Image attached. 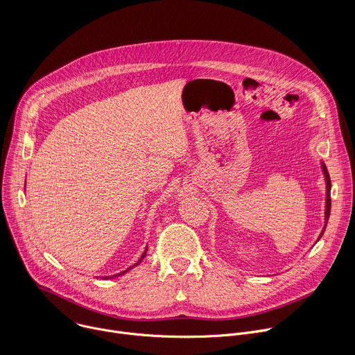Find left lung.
<instances>
[{"label":"left lung","instance_id":"left-lung-1","mask_svg":"<svg viewBox=\"0 0 355 355\" xmlns=\"http://www.w3.org/2000/svg\"><path fill=\"white\" fill-rule=\"evenodd\" d=\"M320 168H322V173H323V177H324V184H326V202H324V225H323V229L318 237L316 241L320 240V237L323 236L324 230H326V226H327V220H329V216H330V208H331V199H330V189H331V182H330V175L327 173V168H326V164L323 162H320Z\"/></svg>","mask_w":355,"mask_h":355}]
</instances>
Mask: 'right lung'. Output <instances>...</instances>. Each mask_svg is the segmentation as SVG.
Returning a JSON list of instances; mask_svg holds the SVG:
<instances>
[{"label":"right lung","instance_id":"obj_1","mask_svg":"<svg viewBox=\"0 0 355 355\" xmlns=\"http://www.w3.org/2000/svg\"><path fill=\"white\" fill-rule=\"evenodd\" d=\"M146 251H147V247H146V250L143 251V254L140 256V259L132 266V267H129V268H126L125 271H122V272H119V274H114V275H107V277H101V278H103V279H114V278H118V277H121V275H123V274H126L128 271H130L132 268H135V267H137L141 261H143V259H144V256H146Z\"/></svg>","mask_w":355,"mask_h":355}]
</instances>
